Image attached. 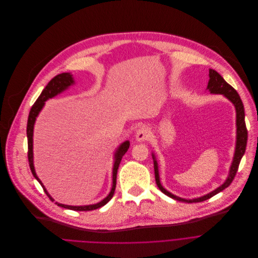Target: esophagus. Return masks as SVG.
I'll return each instance as SVG.
<instances>
[{
	"instance_id": "1",
	"label": "esophagus",
	"mask_w": 258,
	"mask_h": 258,
	"mask_svg": "<svg viewBox=\"0 0 258 258\" xmlns=\"http://www.w3.org/2000/svg\"><path fill=\"white\" fill-rule=\"evenodd\" d=\"M149 135H150V131H149V129H148L147 127H145V126L140 127V128L136 131V139H137L138 141H144V140H146V139L149 137Z\"/></svg>"
}]
</instances>
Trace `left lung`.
<instances>
[{
  "mask_svg": "<svg viewBox=\"0 0 258 258\" xmlns=\"http://www.w3.org/2000/svg\"><path fill=\"white\" fill-rule=\"evenodd\" d=\"M208 89L212 92V93H217V94H224L227 98H229L236 108V113H237V143H236V150H235V156H234V160L231 166V170H230V174L228 179L226 180V182L220 186L219 188H217L216 190H214L213 192L204 195L202 197L199 198H195V199H184L181 197H178L172 193H170L169 191H167L160 182V176H159V169H158V163L154 159V156L152 154L153 158V167H154V177H156V182L158 187L160 188V190L165 193L166 195H168L171 198H174L176 200L179 201H184V202H188V203H193V202H201L207 199H210L211 197L215 196L216 194H218L219 192L223 191L224 189H226L227 187H229L231 185V183L233 182L238 168H239V164L241 162V159L243 157V154L245 152L246 149V145H247V137H248V133H247V128H246V124H245V113H244V106L243 102L238 94V92L236 91V89L231 86L217 71L215 70H210V81H209V85H208Z\"/></svg>",
  "mask_w": 258,
  "mask_h": 258,
  "instance_id": "1",
  "label": "left lung"
}]
</instances>
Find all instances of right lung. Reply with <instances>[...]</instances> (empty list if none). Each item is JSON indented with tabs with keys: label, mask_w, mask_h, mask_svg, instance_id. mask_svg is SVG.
<instances>
[{
	"label": "right lung",
	"mask_w": 258,
	"mask_h": 258,
	"mask_svg": "<svg viewBox=\"0 0 258 258\" xmlns=\"http://www.w3.org/2000/svg\"><path fill=\"white\" fill-rule=\"evenodd\" d=\"M73 78L72 75L69 73H62L59 74L57 76H55L53 79H51L46 86L44 87V89L41 91L40 95L38 96V98L35 100V102L33 104L30 112H29V116H28V121H27V129H26V133H27V144H28V152H27V158H28V162H29V167L31 170V173L33 175V177L39 182V184L41 185L44 193L48 196V198L54 201V199L49 196V194L47 193V191L45 190L44 186L42 185V183L40 182V180L38 179V177L35 174L34 171V167H33V152H32V136H33V126H34V122L35 119L38 115V113L40 112V110L42 109L44 101L50 97H53L55 95H57L58 93L62 92L63 90H65L66 88H68L71 84H73ZM130 146V142L129 141H125L124 143H122L120 145V147L118 148V150L116 151L115 154V164H114V169H113V186H112V190L110 192V194L104 199L101 200L100 202L96 203V204H91V205H85V207H71V205H65V204H61L56 202V204H58V207L64 208V209H68V210H72V211H76V212H88V211H93L96 209H99L101 207H104L105 204H107L113 197L115 189H116V182H117V172H118V168L119 165L121 163V160L123 158L124 154L127 152L128 148Z\"/></svg>",
	"instance_id": "1"
}]
</instances>
